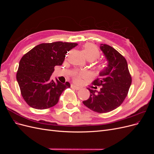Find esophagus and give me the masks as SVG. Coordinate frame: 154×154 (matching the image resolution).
<instances>
[{"label":"esophagus","instance_id":"34e87169","mask_svg":"<svg viewBox=\"0 0 154 154\" xmlns=\"http://www.w3.org/2000/svg\"><path fill=\"white\" fill-rule=\"evenodd\" d=\"M71 88H74V89H76V90H77V91H78V90H80V88H81L80 87H78V86L74 85H71Z\"/></svg>","mask_w":154,"mask_h":154}]
</instances>
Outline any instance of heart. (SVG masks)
Returning <instances> with one entry per match:
<instances>
[{
    "mask_svg": "<svg viewBox=\"0 0 154 154\" xmlns=\"http://www.w3.org/2000/svg\"><path fill=\"white\" fill-rule=\"evenodd\" d=\"M83 54L85 58L89 62L94 61L100 57V51L97 47L92 44H87L83 49ZM106 63L105 62H100L96 66V69L98 72H103L106 68ZM87 75L86 72H80L75 77V80H78L79 78Z\"/></svg>",
    "mask_w": 154,
    "mask_h": 154,
    "instance_id": "heart-1",
    "label": "heart"
}]
</instances>
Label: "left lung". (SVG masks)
Instances as JSON below:
<instances>
[{"label": "left lung", "mask_w": 154, "mask_h": 154, "mask_svg": "<svg viewBox=\"0 0 154 154\" xmlns=\"http://www.w3.org/2000/svg\"><path fill=\"white\" fill-rule=\"evenodd\" d=\"M100 49L108 61V67L92 82L94 88L100 87V91L87 88L91 93L89 98L83 103L91 110L102 114L109 112L123 103L131 85L132 76L127 60L118 51L103 44Z\"/></svg>", "instance_id": "8db88e82"}]
</instances>
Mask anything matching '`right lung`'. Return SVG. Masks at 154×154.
<instances>
[{"mask_svg":"<svg viewBox=\"0 0 154 154\" xmlns=\"http://www.w3.org/2000/svg\"><path fill=\"white\" fill-rule=\"evenodd\" d=\"M76 43L55 42L37 45L22 57L17 73L21 94L27 104L33 109L43 110L57 105L63 91L71 87L51 76L56 66L62 65L67 51Z\"/></svg>","mask_w":154,"mask_h":154,"instance_id":"right-lung-1","label":"right lung"}]
</instances>
